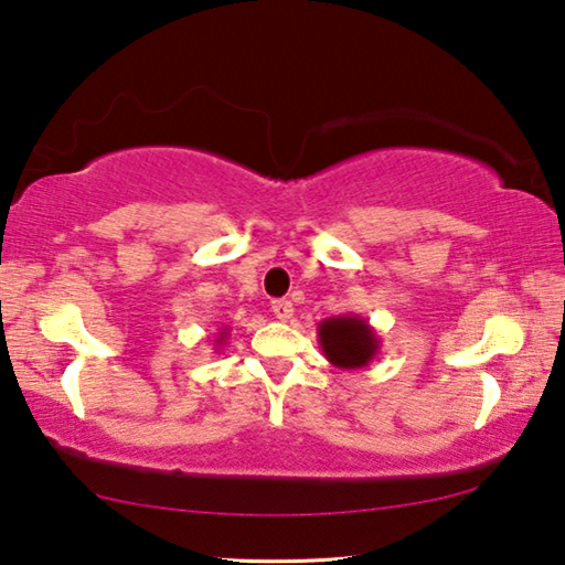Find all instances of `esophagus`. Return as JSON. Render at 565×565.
Here are the masks:
<instances>
[{
	"instance_id": "esophagus-1",
	"label": "esophagus",
	"mask_w": 565,
	"mask_h": 565,
	"mask_svg": "<svg viewBox=\"0 0 565 565\" xmlns=\"http://www.w3.org/2000/svg\"><path fill=\"white\" fill-rule=\"evenodd\" d=\"M271 311L279 321H289L294 317V303L289 299H276L271 301Z\"/></svg>"
}]
</instances>
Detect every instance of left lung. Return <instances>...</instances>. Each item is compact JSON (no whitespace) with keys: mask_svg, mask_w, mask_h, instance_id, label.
Listing matches in <instances>:
<instances>
[{"mask_svg":"<svg viewBox=\"0 0 565 565\" xmlns=\"http://www.w3.org/2000/svg\"><path fill=\"white\" fill-rule=\"evenodd\" d=\"M319 343L331 366L347 371L366 369L381 349L376 329L356 313L323 319L319 323Z\"/></svg>","mask_w":565,"mask_h":565,"instance_id":"8db88e82","label":"left lung"}]
</instances>
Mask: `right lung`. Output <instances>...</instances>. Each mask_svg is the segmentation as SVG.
<instances>
[{"label": "right lung", "mask_w": 565, "mask_h": 565, "mask_svg": "<svg viewBox=\"0 0 565 565\" xmlns=\"http://www.w3.org/2000/svg\"><path fill=\"white\" fill-rule=\"evenodd\" d=\"M226 339H228V329H222V331H218V337H216V341H214V349H216V347H224Z\"/></svg>", "instance_id": "right-lung-1"}]
</instances>
